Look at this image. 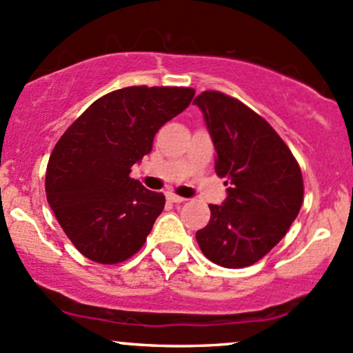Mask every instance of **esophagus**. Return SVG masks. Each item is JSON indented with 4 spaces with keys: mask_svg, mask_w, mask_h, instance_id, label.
I'll return each instance as SVG.
<instances>
[{
    "mask_svg": "<svg viewBox=\"0 0 353 353\" xmlns=\"http://www.w3.org/2000/svg\"><path fill=\"white\" fill-rule=\"evenodd\" d=\"M166 200L172 201V203H183L185 198L178 196V195H175V193H166Z\"/></svg>",
    "mask_w": 353,
    "mask_h": 353,
    "instance_id": "34e87169",
    "label": "esophagus"
}]
</instances>
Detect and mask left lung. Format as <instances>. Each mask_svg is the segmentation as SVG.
I'll list each match as a JSON object with an SVG mask.
<instances>
[{
    "instance_id": "8db88e82",
    "label": "left lung",
    "mask_w": 353,
    "mask_h": 353,
    "mask_svg": "<svg viewBox=\"0 0 353 353\" xmlns=\"http://www.w3.org/2000/svg\"><path fill=\"white\" fill-rule=\"evenodd\" d=\"M215 145V172L227 198L208 205V225L196 232L201 252L225 268L259 262L283 239L303 201L300 166L262 117L220 91L193 100Z\"/></svg>"
}]
</instances>
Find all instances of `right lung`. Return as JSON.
<instances>
[{"label": "right lung", "instance_id": "right-lung-1", "mask_svg": "<svg viewBox=\"0 0 353 353\" xmlns=\"http://www.w3.org/2000/svg\"><path fill=\"white\" fill-rule=\"evenodd\" d=\"M195 90L128 86L91 103L66 130L46 168V198L63 232L86 259L120 263L134 255L163 212V193L130 172Z\"/></svg>", "mask_w": 353, "mask_h": 353}]
</instances>
